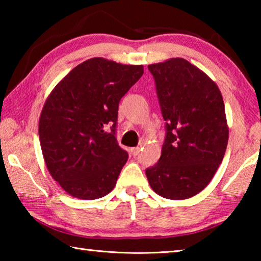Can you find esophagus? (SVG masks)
I'll use <instances>...</instances> for the list:
<instances>
[{"label":"esophagus","instance_id":"34e87169","mask_svg":"<svg viewBox=\"0 0 261 261\" xmlns=\"http://www.w3.org/2000/svg\"><path fill=\"white\" fill-rule=\"evenodd\" d=\"M139 152H140V148H139V147H134V148H131V154H132V155H134V156L138 155Z\"/></svg>","mask_w":261,"mask_h":261}]
</instances>
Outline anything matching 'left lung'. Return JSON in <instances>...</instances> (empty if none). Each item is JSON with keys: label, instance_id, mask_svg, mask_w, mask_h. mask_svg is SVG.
Masks as SVG:
<instances>
[{"label": "left lung", "instance_id": "8db88e82", "mask_svg": "<svg viewBox=\"0 0 261 261\" xmlns=\"http://www.w3.org/2000/svg\"><path fill=\"white\" fill-rule=\"evenodd\" d=\"M148 70L167 130L160 159L146 169L148 183L167 199H188L208 185L226 153L222 94L204 71L180 57L149 64Z\"/></svg>", "mask_w": 261, "mask_h": 261}]
</instances>
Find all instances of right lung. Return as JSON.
Segmentation results:
<instances>
[{"label": "right lung", "instance_id": "1", "mask_svg": "<svg viewBox=\"0 0 261 261\" xmlns=\"http://www.w3.org/2000/svg\"><path fill=\"white\" fill-rule=\"evenodd\" d=\"M143 65L93 57L53 88L39 120V138L51 177L70 196L93 200L116 185L127 153L118 146V103L143 76Z\"/></svg>", "mask_w": 261, "mask_h": 261}]
</instances>
